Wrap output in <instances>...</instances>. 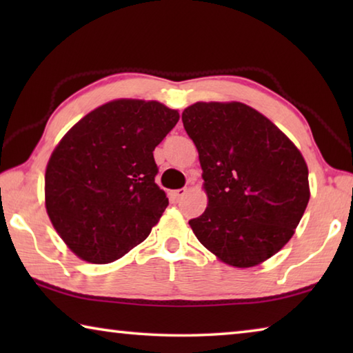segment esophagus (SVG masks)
Listing matches in <instances>:
<instances>
[{
	"mask_svg": "<svg viewBox=\"0 0 353 353\" xmlns=\"http://www.w3.org/2000/svg\"><path fill=\"white\" fill-rule=\"evenodd\" d=\"M185 193H187V188H179V190H174L171 191V198L174 201H179L181 198H183Z\"/></svg>",
	"mask_w": 353,
	"mask_h": 353,
	"instance_id": "34e87169",
	"label": "esophagus"
}]
</instances>
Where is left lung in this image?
<instances>
[{"instance_id":"8db88e82","label":"left lung","mask_w":353,"mask_h":353,"mask_svg":"<svg viewBox=\"0 0 353 353\" xmlns=\"http://www.w3.org/2000/svg\"><path fill=\"white\" fill-rule=\"evenodd\" d=\"M199 152L208 205L190 219L221 261L260 265L277 254L310 199L308 168L288 137L243 103H196L182 113Z\"/></svg>"}]
</instances>
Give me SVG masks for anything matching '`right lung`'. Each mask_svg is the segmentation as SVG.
I'll return each mask as SVG.
<instances>
[{"mask_svg":"<svg viewBox=\"0 0 353 353\" xmlns=\"http://www.w3.org/2000/svg\"><path fill=\"white\" fill-rule=\"evenodd\" d=\"M179 112L141 99H117L77 121L45 172L48 216L65 244L88 263H112L145 241L168 207L155 183L152 151Z\"/></svg>","mask_w":353,"mask_h":353,"instance_id":"1","label":"right lung"}]
</instances>
